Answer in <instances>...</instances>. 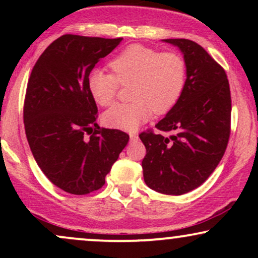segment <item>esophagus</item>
<instances>
[{"mask_svg": "<svg viewBox=\"0 0 258 258\" xmlns=\"http://www.w3.org/2000/svg\"><path fill=\"white\" fill-rule=\"evenodd\" d=\"M130 138H131V141H136V139H138V135L136 132H131L130 133Z\"/></svg>", "mask_w": 258, "mask_h": 258, "instance_id": "34e87169", "label": "esophagus"}]
</instances>
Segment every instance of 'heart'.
<instances>
[{
    "mask_svg": "<svg viewBox=\"0 0 258 258\" xmlns=\"http://www.w3.org/2000/svg\"><path fill=\"white\" fill-rule=\"evenodd\" d=\"M112 70H91L87 87L97 104L106 106L116 98L121 85H130V103L112 105L103 114V122L114 128L135 131L155 114H165L177 104L186 82L185 59L177 52L132 44L109 63Z\"/></svg>",
    "mask_w": 258,
    "mask_h": 258,
    "instance_id": "1",
    "label": "heart"
}]
</instances>
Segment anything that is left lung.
<instances>
[{"instance_id": "left-lung-1", "label": "left lung", "mask_w": 258, "mask_h": 258, "mask_svg": "<svg viewBox=\"0 0 258 258\" xmlns=\"http://www.w3.org/2000/svg\"><path fill=\"white\" fill-rule=\"evenodd\" d=\"M186 63V82L177 104L155 127L170 137L143 131L147 154L142 161L144 182L167 195H182L203 184L226 152L230 136L232 98L223 68L200 44L168 38Z\"/></svg>"}]
</instances>
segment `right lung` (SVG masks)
Returning <instances> with one entry per match:
<instances>
[{
	"label": "right lung",
	"mask_w": 258,
	"mask_h": 258,
	"mask_svg": "<svg viewBox=\"0 0 258 258\" xmlns=\"http://www.w3.org/2000/svg\"><path fill=\"white\" fill-rule=\"evenodd\" d=\"M121 40L63 35L32 68L23 112L26 138L38 167L67 193L102 188L128 143L126 132L97 125L98 109L87 87L94 65Z\"/></svg>",
	"instance_id": "1"
}]
</instances>
